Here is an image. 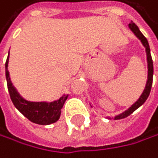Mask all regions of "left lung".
I'll use <instances>...</instances> for the list:
<instances>
[{
    "label": "left lung",
    "instance_id": "1",
    "mask_svg": "<svg viewBox=\"0 0 158 158\" xmlns=\"http://www.w3.org/2000/svg\"><path fill=\"white\" fill-rule=\"evenodd\" d=\"M129 29H130L133 34L136 36L140 40L142 44L144 45V47L146 48V54H147V62H148V80H147V83H146V86L145 89L143 91V93L141 94L140 98L135 102L133 105L128 108L125 112L121 113L118 115L114 116V119H121V118H124L126 116L130 115L133 112H135L136 110L141 107L143 104L146 102V100L148 99V97L150 95L151 92V89H152V77H153V64H152V55H151V49H150V45L149 43H148V40L145 38V36L143 34L141 33V31L139 30L138 26L133 23V21H131L130 23L128 24Z\"/></svg>",
    "mask_w": 158,
    "mask_h": 158
}]
</instances>
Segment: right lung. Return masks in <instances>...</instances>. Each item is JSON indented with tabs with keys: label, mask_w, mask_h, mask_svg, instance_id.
Returning <instances> with one entry per match:
<instances>
[{
	"label": "right lung",
	"mask_w": 158,
	"mask_h": 158,
	"mask_svg": "<svg viewBox=\"0 0 158 158\" xmlns=\"http://www.w3.org/2000/svg\"><path fill=\"white\" fill-rule=\"evenodd\" d=\"M8 56L6 62V78L7 82V89L9 92V96L18 111L27 118L30 121L34 123L40 124V125H48L54 123L61 115V110L64 106L65 101L68 98L67 95H63L60 97L58 100L53 102H31L25 100L22 97L18 91L13 86L9 77V72L7 70L8 67Z\"/></svg>",
	"instance_id": "1"
}]
</instances>
